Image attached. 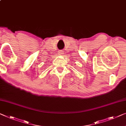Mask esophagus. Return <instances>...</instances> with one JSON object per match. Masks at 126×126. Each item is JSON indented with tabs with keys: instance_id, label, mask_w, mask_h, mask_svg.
<instances>
[{
	"instance_id": "obj_1",
	"label": "esophagus",
	"mask_w": 126,
	"mask_h": 126,
	"mask_svg": "<svg viewBox=\"0 0 126 126\" xmlns=\"http://www.w3.org/2000/svg\"><path fill=\"white\" fill-rule=\"evenodd\" d=\"M59 54H60V55H62V54H63V52H62V50H60L59 52Z\"/></svg>"
}]
</instances>
